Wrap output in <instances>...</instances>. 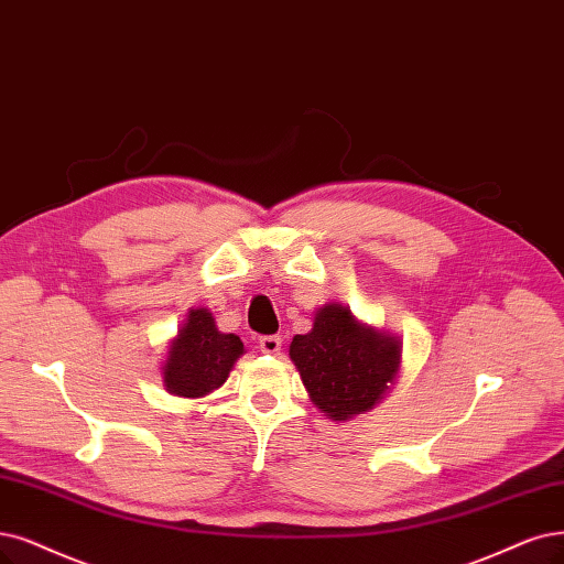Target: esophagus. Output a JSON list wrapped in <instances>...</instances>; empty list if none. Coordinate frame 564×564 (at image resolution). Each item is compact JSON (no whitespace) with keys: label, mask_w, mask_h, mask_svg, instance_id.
<instances>
[{"label":"esophagus","mask_w":564,"mask_h":564,"mask_svg":"<svg viewBox=\"0 0 564 564\" xmlns=\"http://www.w3.org/2000/svg\"><path fill=\"white\" fill-rule=\"evenodd\" d=\"M258 344H260L262 352H269V356H276V352L283 346V339L279 335H264V337H260Z\"/></svg>","instance_id":"34e87169"}]
</instances>
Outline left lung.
<instances>
[{
	"label": "left lung",
	"mask_w": 564,
	"mask_h": 564,
	"mask_svg": "<svg viewBox=\"0 0 564 564\" xmlns=\"http://www.w3.org/2000/svg\"><path fill=\"white\" fill-rule=\"evenodd\" d=\"M290 358L321 411L346 421L377 404L398 377L402 346L386 332L360 325L341 304L323 306L314 329L290 344Z\"/></svg>",
	"instance_id": "left-lung-1"
}]
</instances>
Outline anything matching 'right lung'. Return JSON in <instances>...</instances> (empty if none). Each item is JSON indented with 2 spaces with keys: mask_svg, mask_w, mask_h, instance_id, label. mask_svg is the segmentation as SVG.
<instances>
[{
  "mask_svg": "<svg viewBox=\"0 0 564 564\" xmlns=\"http://www.w3.org/2000/svg\"><path fill=\"white\" fill-rule=\"evenodd\" d=\"M241 352L237 335H223L206 308H193L170 346L162 367L164 386L178 398H202L227 381Z\"/></svg>",
  "mask_w": 564,
  "mask_h": 564,
  "instance_id": "obj_1",
  "label": "right lung"
}]
</instances>
